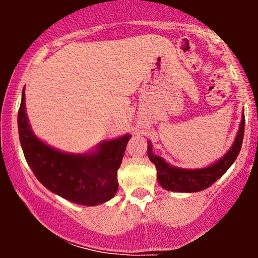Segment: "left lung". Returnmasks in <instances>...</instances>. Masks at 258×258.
<instances>
[{"instance_id":"1","label":"left lung","mask_w":258,"mask_h":258,"mask_svg":"<svg viewBox=\"0 0 258 258\" xmlns=\"http://www.w3.org/2000/svg\"><path fill=\"white\" fill-rule=\"evenodd\" d=\"M236 137L230 149L220 160L204 168H179L167 164L161 156L153 153L152 142L148 141V158L155 165L158 171L160 185L166 190L180 191V193H195L204 190L221 178L226 171L233 165L241 149L244 138L245 117L242 115Z\"/></svg>"}]
</instances>
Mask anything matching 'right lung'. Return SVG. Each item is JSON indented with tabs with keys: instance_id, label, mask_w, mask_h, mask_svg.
Here are the masks:
<instances>
[{
	"instance_id": "1",
	"label": "right lung",
	"mask_w": 258,
	"mask_h": 258,
	"mask_svg": "<svg viewBox=\"0 0 258 258\" xmlns=\"http://www.w3.org/2000/svg\"><path fill=\"white\" fill-rule=\"evenodd\" d=\"M18 130L26 162L52 193L85 206L106 203L116 194L117 170L131 136L100 143L96 150L70 154L49 147L32 132L25 110V93L18 111Z\"/></svg>"
}]
</instances>
